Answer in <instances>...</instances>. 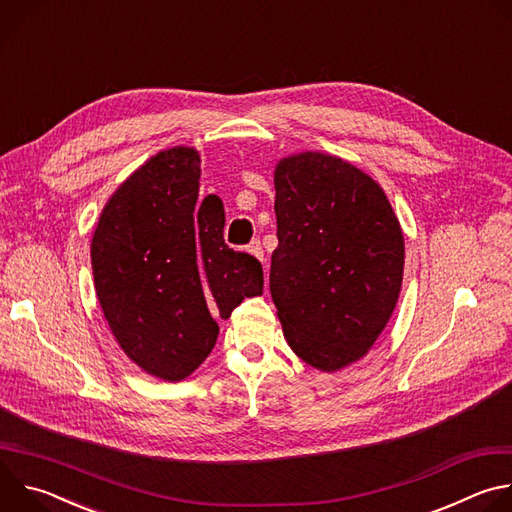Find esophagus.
Returning a JSON list of instances; mask_svg holds the SVG:
<instances>
[{"label": "esophagus", "instance_id": "1", "mask_svg": "<svg viewBox=\"0 0 512 512\" xmlns=\"http://www.w3.org/2000/svg\"><path fill=\"white\" fill-rule=\"evenodd\" d=\"M249 253H251L253 257H257L259 261H263V247H261L259 241H253V243L249 245Z\"/></svg>", "mask_w": 512, "mask_h": 512}]
</instances>
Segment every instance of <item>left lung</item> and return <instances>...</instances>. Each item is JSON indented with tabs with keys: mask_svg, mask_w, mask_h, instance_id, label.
Segmentation results:
<instances>
[{
	"mask_svg": "<svg viewBox=\"0 0 512 512\" xmlns=\"http://www.w3.org/2000/svg\"><path fill=\"white\" fill-rule=\"evenodd\" d=\"M273 182L269 289L283 336L310 367L340 371L367 356L393 316L403 229L381 184L338 156H285Z\"/></svg>",
	"mask_w": 512,
	"mask_h": 512,
	"instance_id": "left-lung-1",
	"label": "left lung"
}]
</instances>
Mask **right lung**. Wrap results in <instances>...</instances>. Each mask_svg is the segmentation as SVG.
Listing matches in <instances>:
<instances>
[{"label":"right lung","mask_w":512,"mask_h":512,"mask_svg":"<svg viewBox=\"0 0 512 512\" xmlns=\"http://www.w3.org/2000/svg\"><path fill=\"white\" fill-rule=\"evenodd\" d=\"M198 180V150L158 152L109 196L91 239L95 291L117 344L168 383L204 362L218 318L263 294L261 263L225 245L223 202L198 204Z\"/></svg>","instance_id":"add662e5"}]
</instances>
